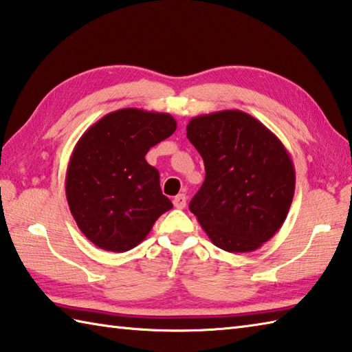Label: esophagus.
I'll list each match as a JSON object with an SVG mask.
<instances>
[{
  "label": "esophagus",
  "mask_w": 352,
  "mask_h": 352,
  "mask_svg": "<svg viewBox=\"0 0 352 352\" xmlns=\"http://www.w3.org/2000/svg\"><path fill=\"white\" fill-rule=\"evenodd\" d=\"M186 201H188V197H186L184 194H178L174 199H172V203H174V206H175L177 209L186 208Z\"/></svg>",
  "instance_id": "obj_1"
}]
</instances>
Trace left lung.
Returning <instances> with one entry per match:
<instances>
[{"mask_svg":"<svg viewBox=\"0 0 352 352\" xmlns=\"http://www.w3.org/2000/svg\"><path fill=\"white\" fill-rule=\"evenodd\" d=\"M186 131L206 168L190 212L219 249H259L284 224L293 201L296 172L288 151L239 109L197 116Z\"/></svg>","mask_w":352,"mask_h":352,"instance_id":"1","label":"left lung"}]
</instances>
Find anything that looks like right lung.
I'll return each instance as SVG.
<instances>
[{
  "instance_id": "obj_1",
  "label": "right lung",
  "mask_w": 352,
  "mask_h": 352,
  "mask_svg": "<svg viewBox=\"0 0 352 352\" xmlns=\"http://www.w3.org/2000/svg\"><path fill=\"white\" fill-rule=\"evenodd\" d=\"M175 129L168 113L123 108L103 116L76 143L65 195L76 224L99 249H134L172 209L160 174L144 155Z\"/></svg>"
}]
</instances>
